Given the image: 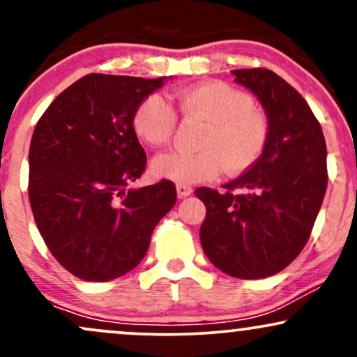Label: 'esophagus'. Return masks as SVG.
Here are the masks:
<instances>
[{"instance_id":"esophagus-1","label":"esophagus","mask_w":357,"mask_h":357,"mask_svg":"<svg viewBox=\"0 0 357 357\" xmlns=\"http://www.w3.org/2000/svg\"><path fill=\"white\" fill-rule=\"evenodd\" d=\"M176 192H178L179 198H186V196H190L192 192V188L186 186V184H178L176 186Z\"/></svg>"}]
</instances>
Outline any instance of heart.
Instances as JSON below:
<instances>
[{
	"label": "heart",
	"mask_w": 357,
	"mask_h": 357,
	"mask_svg": "<svg viewBox=\"0 0 357 357\" xmlns=\"http://www.w3.org/2000/svg\"><path fill=\"white\" fill-rule=\"evenodd\" d=\"M183 117L206 122L198 153L171 151L155 155V176L178 184H195L216 178L227 167L241 173L258 161L268 137L267 121L253 110V99L225 82H204L178 93ZM178 116L159 93L146 97L134 112V129L149 146H165L173 137Z\"/></svg>",
	"instance_id": "obj_1"
}]
</instances>
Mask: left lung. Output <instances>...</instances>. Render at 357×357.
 <instances>
[{"label":"left lung","mask_w":357,"mask_h":357,"mask_svg":"<svg viewBox=\"0 0 357 357\" xmlns=\"http://www.w3.org/2000/svg\"><path fill=\"white\" fill-rule=\"evenodd\" d=\"M268 121L258 161L225 191L198 188L206 206L199 238L221 272L245 280L270 277L296 260L309 240L327 188L321 124L304 97L267 68L231 70Z\"/></svg>","instance_id":"8db88e82"}]
</instances>
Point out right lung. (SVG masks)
<instances>
[{"label": "right lung", "mask_w": 357, "mask_h": 357, "mask_svg": "<svg viewBox=\"0 0 357 357\" xmlns=\"http://www.w3.org/2000/svg\"><path fill=\"white\" fill-rule=\"evenodd\" d=\"M166 77L89 73L56 97L31 137L28 195L52 255L75 277L107 282L137 267L174 183L132 190L146 169L134 130L137 105Z\"/></svg>", "instance_id": "right-lung-1"}]
</instances>
